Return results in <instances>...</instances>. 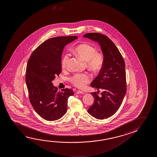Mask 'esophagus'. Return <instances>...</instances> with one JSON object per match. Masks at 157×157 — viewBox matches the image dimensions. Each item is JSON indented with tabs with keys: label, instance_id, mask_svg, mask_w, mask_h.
I'll return each mask as SVG.
<instances>
[{
	"label": "esophagus",
	"instance_id": "obj_1",
	"mask_svg": "<svg viewBox=\"0 0 157 157\" xmlns=\"http://www.w3.org/2000/svg\"><path fill=\"white\" fill-rule=\"evenodd\" d=\"M76 94H84L85 93H84L82 91H81V90H79V91H77Z\"/></svg>",
	"mask_w": 157,
	"mask_h": 157
}]
</instances>
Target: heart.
Wrapping results in <instances>:
<instances>
[{
    "label": "heart",
    "mask_w": 157,
    "mask_h": 157,
    "mask_svg": "<svg viewBox=\"0 0 157 157\" xmlns=\"http://www.w3.org/2000/svg\"><path fill=\"white\" fill-rule=\"evenodd\" d=\"M75 54L86 61L87 67L94 71L100 70L103 66L104 57L103 55L96 52V49L89 44H82L75 49ZM70 61L69 54H66L62 58L61 66L62 69H67ZM71 82L78 87L82 88L90 82V76L87 73L77 74L72 77Z\"/></svg>",
    "instance_id": "1"
}]
</instances>
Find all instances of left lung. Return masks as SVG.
Wrapping results in <instances>:
<instances>
[{"label": "left lung", "mask_w": 157, "mask_h": 157, "mask_svg": "<svg viewBox=\"0 0 157 157\" xmlns=\"http://www.w3.org/2000/svg\"><path fill=\"white\" fill-rule=\"evenodd\" d=\"M83 37L98 43L104 57L103 66L90 84L98 91L91 93L95 100L87 112L98 119L108 118L118 110L126 94L125 62L115 44L105 35L89 33ZM99 90L103 91L101 96L97 95Z\"/></svg>", "instance_id": "obj_1"}]
</instances>
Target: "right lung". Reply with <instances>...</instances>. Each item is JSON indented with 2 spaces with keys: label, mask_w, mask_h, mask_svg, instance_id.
Here are the masks:
<instances>
[{
  "label": "right lung",
  "mask_w": 157,
  "mask_h": 157,
  "mask_svg": "<svg viewBox=\"0 0 157 157\" xmlns=\"http://www.w3.org/2000/svg\"><path fill=\"white\" fill-rule=\"evenodd\" d=\"M76 36H58L43 42L32 54L26 68V82L34 109L46 121L61 118L67 112L68 98L73 90L58 91L52 82L61 73V56L64 46Z\"/></svg>",
  "instance_id": "1"
}]
</instances>
